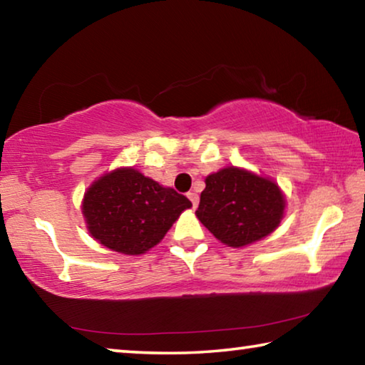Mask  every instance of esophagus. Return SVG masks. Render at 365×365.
Returning <instances> with one entry per match:
<instances>
[{
    "label": "esophagus",
    "mask_w": 365,
    "mask_h": 365,
    "mask_svg": "<svg viewBox=\"0 0 365 365\" xmlns=\"http://www.w3.org/2000/svg\"><path fill=\"white\" fill-rule=\"evenodd\" d=\"M188 197H190V201H191V205H193V207H196L197 202H200V196H197L196 191H190Z\"/></svg>",
    "instance_id": "1"
}]
</instances>
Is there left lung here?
Wrapping results in <instances>:
<instances>
[{
    "instance_id": "8db88e82",
    "label": "left lung",
    "mask_w": 365,
    "mask_h": 365,
    "mask_svg": "<svg viewBox=\"0 0 365 365\" xmlns=\"http://www.w3.org/2000/svg\"><path fill=\"white\" fill-rule=\"evenodd\" d=\"M283 209L285 197L274 182L227 168L206 178L196 215L222 243L240 248L274 232Z\"/></svg>"
}]
</instances>
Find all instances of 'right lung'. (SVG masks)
<instances>
[{
    "label": "right lung",
    "mask_w": 365,
    "mask_h": 365,
    "mask_svg": "<svg viewBox=\"0 0 365 365\" xmlns=\"http://www.w3.org/2000/svg\"><path fill=\"white\" fill-rule=\"evenodd\" d=\"M187 196L164 188L135 169L103 175L85 193L82 212L91 237L122 255L156 246L185 209Z\"/></svg>",
    "instance_id": "1"
}]
</instances>
